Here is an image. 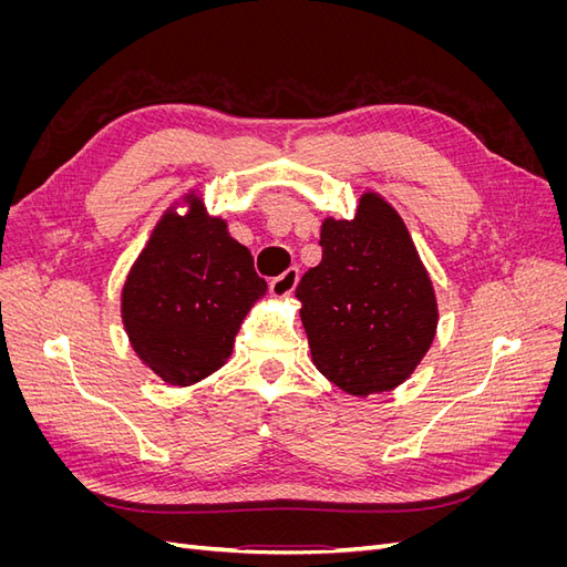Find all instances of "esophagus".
<instances>
[{"label":"esophagus","mask_w":567,"mask_h":567,"mask_svg":"<svg viewBox=\"0 0 567 567\" xmlns=\"http://www.w3.org/2000/svg\"><path fill=\"white\" fill-rule=\"evenodd\" d=\"M298 279H300V271L298 269H286L281 277H277L274 279L271 284H269V293H271V298H288V296H293V290H296V286H298Z\"/></svg>","instance_id":"esophagus-1"}]
</instances>
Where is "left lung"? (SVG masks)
Wrapping results in <instances>:
<instances>
[{
  "label": "left lung",
  "mask_w": 567,
  "mask_h": 567,
  "mask_svg": "<svg viewBox=\"0 0 567 567\" xmlns=\"http://www.w3.org/2000/svg\"><path fill=\"white\" fill-rule=\"evenodd\" d=\"M321 262L296 288L315 367L354 398L390 392L437 333L435 288L404 219L367 188L352 219L321 221Z\"/></svg>",
  "instance_id": "obj_1"
}]
</instances>
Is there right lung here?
I'll return each mask as SVG.
<instances>
[{"label": "right lung", "instance_id": "right-lung-1", "mask_svg": "<svg viewBox=\"0 0 567 567\" xmlns=\"http://www.w3.org/2000/svg\"><path fill=\"white\" fill-rule=\"evenodd\" d=\"M265 293L250 250L192 188L161 215L130 267L120 317L142 364L167 385L186 388L227 364L238 329Z\"/></svg>", "mask_w": 567, "mask_h": 567}]
</instances>
